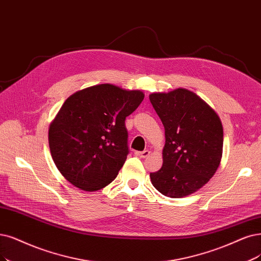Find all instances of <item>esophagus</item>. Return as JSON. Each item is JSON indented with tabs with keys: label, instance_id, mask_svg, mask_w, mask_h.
<instances>
[{
	"label": "esophagus",
	"instance_id": "1",
	"mask_svg": "<svg viewBox=\"0 0 261 261\" xmlns=\"http://www.w3.org/2000/svg\"><path fill=\"white\" fill-rule=\"evenodd\" d=\"M149 153H150L149 150H143V151H136L134 152V155L140 157V158H146L149 156Z\"/></svg>",
	"mask_w": 261,
	"mask_h": 261
}]
</instances>
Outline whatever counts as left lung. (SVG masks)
Returning a JSON list of instances; mask_svg holds the SVG:
<instances>
[{
  "mask_svg": "<svg viewBox=\"0 0 261 261\" xmlns=\"http://www.w3.org/2000/svg\"><path fill=\"white\" fill-rule=\"evenodd\" d=\"M165 127L163 163L150 173L152 186L170 198H184L213 177L223 156L224 130L219 116L185 88L149 94Z\"/></svg>",
  "mask_w": 261,
  "mask_h": 261,
  "instance_id": "8db88e82",
  "label": "left lung"
}]
</instances>
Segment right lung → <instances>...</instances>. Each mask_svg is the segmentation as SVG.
Wrapping results in <instances>:
<instances>
[{"mask_svg":"<svg viewBox=\"0 0 261 261\" xmlns=\"http://www.w3.org/2000/svg\"><path fill=\"white\" fill-rule=\"evenodd\" d=\"M144 99L141 90L94 85L65 100L48 130L53 160L77 188L96 191L117 176L129 153L124 120Z\"/></svg>","mask_w":261,"mask_h":261,"instance_id":"add662e5","label":"right lung"}]
</instances>
